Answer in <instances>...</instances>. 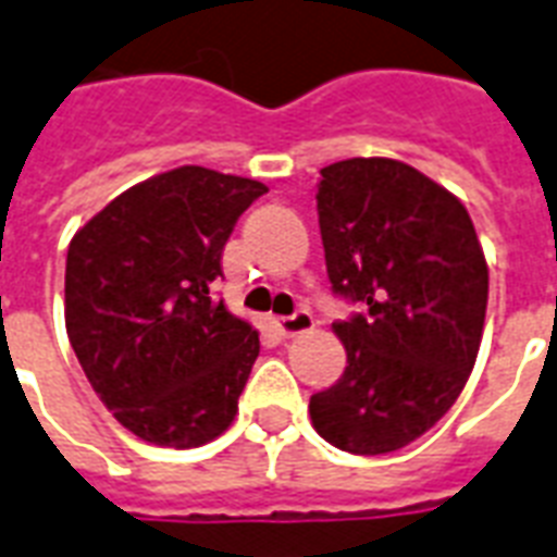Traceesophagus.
<instances>
[{"instance_id": "1", "label": "esophagus", "mask_w": 557, "mask_h": 557, "mask_svg": "<svg viewBox=\"0 0 557 557\" xmlns=\"http://www.w3.org/2000/svg\"><path fill=\"white\" fill-rule=\"evenodd\" d=\"M274 326H277V332L283 335V338H295V335H304V332L314 330V318L312 312L300 309V312L288 314V318H277Z\"/></svg>"}]
</instances>
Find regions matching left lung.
Instances as JSON below:
<instances>
[{"instance_id":"left-lung-1","label":"left lung","mask_w":557,"mask_h":557,"mask_svg":"<svg viewBox=\"0 0 557 557\" xmlns=\"http://www.w3.org/2000/svg\"><path fill=\"white\" fill-rule=\"evenodd\" d=\"M318 222L332 292L367 314L332 323L347 370L309 401L335 448L375 457L431 431L474 370L488 265L466 205L396 159L321 170Z\"/></svg>"}]
</instances>
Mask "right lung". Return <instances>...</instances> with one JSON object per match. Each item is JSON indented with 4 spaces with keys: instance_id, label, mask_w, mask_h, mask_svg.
Instances as JSON below:
<instances>
[{
    "instance_id": "right-lung-1",
    "label": "right lung",
    "mask_w": 557,
    "mask_h": 557,
    "mask_svg": "<svg viewBox=\"0 0 557 557\" xmlns=\"http://www.w3.org/2000/svg\"><path fill=\"white\" fill-rule=\"evenodd\" d=\"M262 182L168 170L129 187L72 236L65 332L117 422L161 448L231 428L260 332L210 297L236 219Z\"/></svg>"
}]
</instances>
